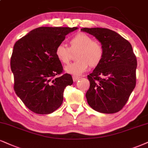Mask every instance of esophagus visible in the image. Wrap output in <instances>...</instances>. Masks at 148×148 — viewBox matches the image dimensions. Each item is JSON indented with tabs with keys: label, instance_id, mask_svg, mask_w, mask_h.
<instances>
[{
	"label": "esophagus",
	"instance_id": "34e87169",
	"mask_svg": "<svg viewBox=\"0 0 148 148\" xmlns=\"http://www.w3.org/2000/svg\"><path fill=\"white\" fill-rule=\"evenodd\" d=\"M79 77H77V76H73V82H77V80H79Z\"/></svg>",
	"mask_w": 148,
	"mask_h": 148
}]
</instances>
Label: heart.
Instances as JSON below:
<instances>
[{"instance_id": "b5f03b06", "label": "heart", "mask_w": 148, "mask_h": 148, "mask_svg": "<svg viewBox=\"0 0 148 148\" xmlns=\"http://www.w3.org/2000/svg\"><path fill=\"white\" fill-rule=\"evenodd\" d=\"M69 47L59 45L55 50V55L60 62L68 64L72 59L73 53H76L77 60L65 68L66 72L74 76L80 75L90 66L91 68L97 66L101 62L104 56V49L100 42L94 40L91 36L84 33H79L69 41Z\"/></svg>"}]
</instances>
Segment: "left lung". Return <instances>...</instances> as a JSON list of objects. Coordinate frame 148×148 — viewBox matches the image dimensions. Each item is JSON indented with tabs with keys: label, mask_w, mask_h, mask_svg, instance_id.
<instances>
[{
	"label": "left lung",
	"mask_w": 148,
	"mask_h": 148,
	"mask_svg": "<svg viewBox=\"0 0 148 148\" xmlns=\"http://www.w3.org/2000/svg\"><path fill=\"white\" fill-rule=\"evenodd\" d=\"M103 45L100 64L88 75V105L95 110L112 114L123 108L136 86V56L131 44L117 33L106 28H82Z\"/></svg>",
	"instance_id": "1"
}]
</instances>
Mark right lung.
Here are the masks:
<instances>
[{
  "label": "right lung",
  "mask_w": 148,
  "mask_h": 148,
  "mask_svg": "<svg viewBox=\"0 0 148 148\" xmlns=\"http://www.w3.org/2000/svg\"><path fill=\"white\" fill-rule=\"evenodd\" d=\"M77 27H41L31 31L16 42L11 57L14 89L32 112L50 114L62 105L72 76L61 75L63 67L55 55L56 47Z\"/></svg>",
  "instance_id": "add662e5"
}]
</instances>
